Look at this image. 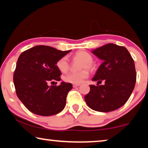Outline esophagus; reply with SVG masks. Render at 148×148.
Here are the masks:
<instances>
[{
  "instance_id": "1",
  "label": "esophagus",
  "mask_w": 148,
  "mask_h": 148,
  "mask_svg": "<svg viewBox=\"0 0 148 148\" xmlns=\"http://www.w3.org/2000/svg\"><path fill=\"white\" fill-rule=\"evenodd\" d=\"M78 86H80V84H73V87H74V88H76V87H78Z\"/></svg>"
}]
</instances>
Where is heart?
<instances>
[{"mask_svg": "<svg viewBox=\"0 0 148 148\" xmlns=\"http://www.w3.org/2000/svg\"><path fill=\"white\" fill-rule=\"evenodd\" d=\"M74 56L76 58L83 60L80 68L81 69L84 70L78 72H69L64 77V80L66 82L78 84H80L82 82H83L84 79L88 78V72L85 68L90 70L93 68V64H92L93 58H92V55L90 53L84 51V50L77 52ZM56 66L62 72H67L68 68H69V61H68V57H62L57 62Z\"/></svg>", "mask_w": 148, "mask_h": 148, "instance_id": "heart-1", "label": "heart"}]
</instances>
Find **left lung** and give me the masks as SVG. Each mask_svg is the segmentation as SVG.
Instances as JSON below:
<instances>
[{
	"label": "left lung",
	"instance_id": "1",
	"mask_svg": "<svg viewBox=\"0 0 148 148\" xmlns=\"http://www.w3.org/2000/svg\"><path fill=\"white\" fill-rule=\"evenodd\" d=\"M103 60L97 70L93 81L103 85H90V91L85 96L87 105L95 111L108 112L122 107L133 92L136 82L134 61L123 46L107 44L92 51Z\"/></svg>",
	"mask_w": 148,
	"mask_h": 148
}]
</instances>
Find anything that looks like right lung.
<instances>
[{
    "instance_id": "obj_1",
    "label": "right lung",
    "mask_w": 148,
    "mask_h": 148,
    "mask_svg": "<svg viewBox=\"0 0 148 148\" xmlns=\"http://www.w3.org/2000/svg\"><path fill=\"white\" fill-rule=\"evenodd\" d=\"M71 50L61 51L51 46H34L21 53L13 75L16 93L28 110L42 116H52L64 108L71 83L49 86L53 80H61L56 66L59 59Z\"/></svg>"
}]
</instances>
